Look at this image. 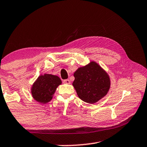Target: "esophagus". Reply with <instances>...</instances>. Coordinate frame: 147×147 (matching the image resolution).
I'll use <instances>...</instances> for the list:
<instances>
[{
	"label": "esophagus",
	"mask_w": 147,
	"mask_h": 147,
	"mask_svg": "<svg viewBox=\"0 0 147 147\" xmlns=\"http://www.w3.org/2000/svg\"><path fill=\"white\" fill-rule=\"evenodd\" d=\"M63 82L64 83V84H71V81L69 80V79H66V80H64L63 81Z\"/></svg>",
	"instance_id": "esophagus-1"
}]
</instances>
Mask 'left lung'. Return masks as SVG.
<instances>
[{
  "instance_id": "1",
  "label": "left lung",
  "mask_w": 147,
  "mask_h": 147,
  "mask_svg": "<svg viewBox=\"0 0 147 147\" xmlns=\"http://www.w3.org/2000/svg\"><path fill=\"white\" fill-rule=\"evenodd\" d=\"M73 85L78 97L85 102L94 103L107 94L111 85L106 72L94 62L78 68L74 73Z\"/></svg>"
}]
</instances>
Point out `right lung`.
<instances>
[{"mask_svg": "<svg viewBox=\"0 0 147 147\" xmlns=\"http://www.w3.org/2000/svg\"><path fill=\"white\" fill-rule=\"evenodd\" d=\"M62 84L57 76L45 74L40 76L31 88V94L38 102L46 103L51 100L58 85Z\"/></svg>", "mask_w": 147, "mask_h": 147, "instance_id": "obj_1", "label": "right lung"}]
</instances>
